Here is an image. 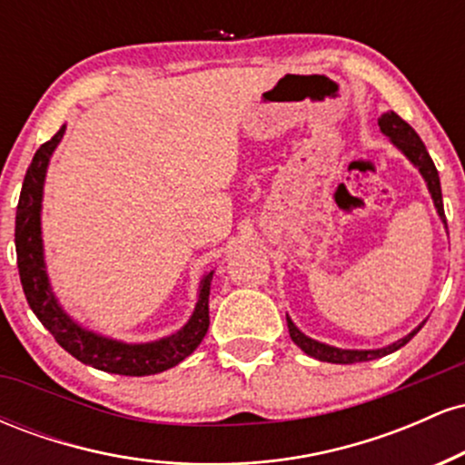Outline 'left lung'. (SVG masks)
<instances>
[{"mask_svg":"<svg viewBox=\"0 0 465 465\" xmlns=\"http://www.w3.org/2000/svg\"><path fill=\"white\" fill-rule=\"evenodd\" d=\"M378 126H381V133H385L389 137V142L398 148L404 157L409 159L415 168L420 170L421 179L426 181V188L430 192V199H433V205L440 214L441 223L446 225V216H444V203H441V185H440V174H437V168L430 159L429 151H426L424 142L420 140V135L415 133L407 122L402 120L398 114L393 111H387L378 117ZM286 323H288V332H291V339L295 341L297 348H302V351H306L308 356L312 359L323 361V362H336V365H351V362H362V361H373V359H381V356L391 354L407 345L415 334L420 332L421 325H418L415 330H411L407 336L398 339L396 343L387 345V348H378V350H343V348H334V345L322 343V341H314L311 336H306L292 323V319L286 314Z\"/></svg>","mask_w":465,"mask_h":465,"instance_id":"obj_1","label":"left lung"}]
</instances>
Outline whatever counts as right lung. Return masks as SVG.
Returning a JSON list of instances; mask_svg holds the SVG:
<instances>
[{"mask_svg": "<svg viewBox=\"0 0 465 465\" xmlns=\"http://www.w3.org/2000/svg\"><path fill=\"white\" fill-rule=\"evenodd\" d=\"M63 135H65V124L58 129L50 142L41 143V148L32 157L24 188H21L17 221H15V247H17V266L25 300L36 319L54 336L56 343L84 365H92L100 371L120 373V376H151V373L170 370L188 359L192 351L199 348L203 336L207 334L210 288L214 271L203 275L196 306L188 323L163 339L148 341V343H126V341L111 339V336L83 328L76 319L69 317L52 291L50 275L45 269L44 236H41L44 233L41 232V210H44L47 165H50L52 153L56 151Z\"/></svg>", "mask_w": 465, "mask_h": 465, "instance_id": "add662e5", "label": "right lung"}]
</instances>
